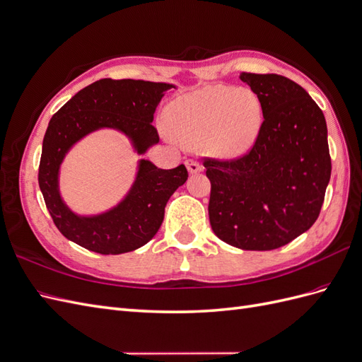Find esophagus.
<instances>
[{
	"label": "esophagus",
	"mask_w": 362,
	"mask_h": 362,
	"mask_svg": "<svg viewBox=\"0 0 362 362\" xmlns=\"http://www.w3.org/2000/svg\"><path fill=\"white\" fill-rule=\"evenodd\" d=\"M185 166H187L190 173H196V172L202 170V166L196 160H187V161H185Z\"/></svg>",
	"instance_id": "esophagus-1"
}]
</instances>
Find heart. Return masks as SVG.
I'll return each instance as SVG.
<instances>
[{
	"mask_svg": "<svg viewBox=\"0 0 362 362\" xmlns=\"http://www.w3.org/2000/svg\"><path fill=\"white\" fill-rule=\"evenodd\" d=\"M170 133L185 146L210 141L218 156H240L255 140L262 110L247 89L210 86L175 100L166 112Z\"/></svg>",
	"mask_w": 362,
	"mask_h": 362,
	"instance_id": "1",
	"label": "heart"
}]
</instances>
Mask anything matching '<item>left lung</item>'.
<instances>
[{
  "mask_svg": "<svg viewBox=\"0 0 362 362\" xmlns=\"http://www.w3.org/2000/svg\"><path fill=\"white\" fill-rule=\"evenodd\" d=\"M240 78L257 95L264 119L245 154L204 157L208 214L222 242L272 250L308 231L320 214L332 169L326 120L287 76L242 72Z\"/></svg>",
  "mask_w": 362,
  "mask_h": 362,
  "instance_id": "left-lung-1",
  "label": "left lung"
}]
</instances>
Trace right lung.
I'll return each instance as SVG.
<instances>
[{
	"label": "right lung",
	"instance_id": "add662e5",
	"mask_svg": "<svg viewBox=\"0 0 362 362\" xmlns=\"http://www.w3.org/2000/svg\"><path fill=\"white\" fill-rule=\"evenodd\" d=\"M170 84L144 80L103 78L81 89L49 120L39 164V187L54 225L74 243L96 254L117 255L146 245L157 234L170 196L189 178L184 164L158 169L140 161L137 180L127 198L112 211L78 217L59 194V168L68 149L93 129L124 131L144 152L160 140L152 125L154 112Z\"/></svg>",
	"mask_w": 362,
	"mask_h": 362
}]
</instances>
